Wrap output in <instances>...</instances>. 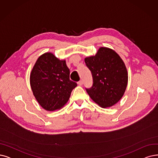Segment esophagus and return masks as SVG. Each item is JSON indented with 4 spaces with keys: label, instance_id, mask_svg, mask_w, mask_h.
Returning <instances> with one entry per match:
<instances>
[{
    "label": "esophagus",
    "instance_id": "obj_1",
    "mask_svg": "<svg viewBox=\"0 0 158 158\" xmlns=\"http://www.w3.org/2000/svg\"><path fill=\"white\" fill-rule=\"evenodd\" d=\"M78 84L79 85H82V84H83V81H81V80H80L78 82Z\"/></svg>",
    "mask_w": 158,
    "mask_h": 158
}]
</instances>
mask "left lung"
<instances>
[{"instance_id": "left-lung-1", "label": "left lung", "mask_w": 158, "mask_h": 158, "mask_svg": "<svg viewBox=\"0 0 158 158\" xmlns=\"http://www.w3.org/2000/svg\"><path fill=\"white\" fill-rule=\"evenodd\" d=\"M91 72L93 84L86 91L91 98L102 108H109L123 97L128 84L124 63L114 50L101 47L97 54L85 58Z\"/></svg>"}]
</instances>
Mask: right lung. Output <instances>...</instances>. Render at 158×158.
Returning a JSON list of instances; mask_svg holds the SVG:
<instances>
[{"mask_svg": "<svg viewBox=\"0 0 158 158\" xmlns=\"http://www.w3.org/2000/svg\"><path fill=\"white\" fill-rule=\"evenodd\" d=\"M70 71L65 60L50 52L41 55L31 70L30 81L37 102L47 111L60 110L69 99L77 84L69 78Z\"/></svg>", "mask_w": 158, "mask_h": 158, "instance_id": "obj_1", "label": "right lung"}]
</instances>
